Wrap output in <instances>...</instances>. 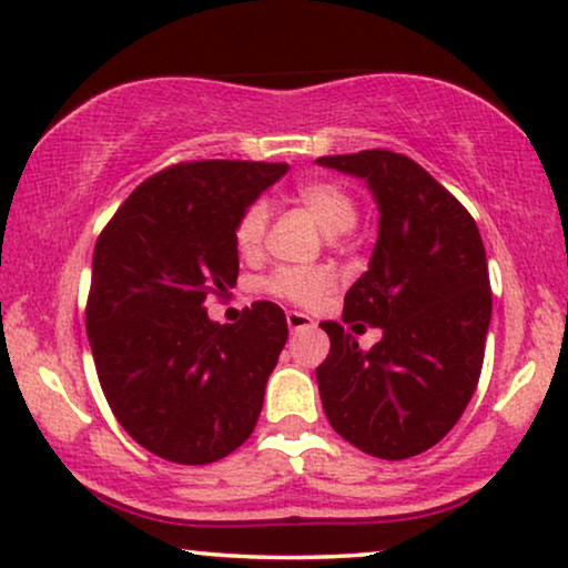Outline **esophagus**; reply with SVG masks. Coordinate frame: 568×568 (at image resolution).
Listing matches in <instances>:
<instances>
[{
	"mask_svg": "<svg viewBox=\"0 0 568 568\" xmlns=\"http://www.w3.org/2000/svg\"><path fill=\"white\" fill-rule=\"evenodd\" d=\"M285 322H288L291 329H306V327H314V320L308 317L304 312H288L285 314Z\"/></svg>",
	"mask_w": 568,
	"mask_h": 568,
	"instance_id": "1",
	"label": "esophagus"
}]
</instances>
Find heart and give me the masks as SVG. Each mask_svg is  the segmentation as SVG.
Here are the masks:
<instances>
[{
  "instance_id": "heart-1",
  "label": "heart",
  "mask_w": 568,
  "mask_h": 568,
  "mask_svg": "<svg viewBox=\"0 0 568 568\" xmlns=\"http://www.w3.org/2000/svg\"><path fill=\"white\" fill-rule=\"evenodd\" d=\"M298 204L312 214L320 231L327 239L348 233L356 225V204L346 191L337 189L335 183L327 181H308L301 183L296 191ZM264 233H267V206L262 201L251 204L246 212L241 214L239 225H235V246L243 256H254L262 248ZM333 285V275L325 270H277L275 275L267 280V291L275 293L280 298H288L293 304H314L322 293L329 291Z\"/></svg>"
}]
</instances>
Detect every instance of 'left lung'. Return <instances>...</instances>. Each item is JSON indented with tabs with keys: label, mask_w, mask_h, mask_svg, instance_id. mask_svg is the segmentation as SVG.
I'll use <instances>...</instances> for the list:
<instances>
[{
	"label": "left lung",
	"mask_w": 568,
	"mask_h": 568,
	"mask_svg": "<svg viewBox=\"0 0 568 568\" xmlns=\"http://www.w3.org/2000/svg\"><path fill=\"white\" fill-rule=\"evenodd\" d=\"M317 164L367 183L379 214L343 322H322V408L364 454L412 458L440 443L475 396L493 314L483 239L471 214L404 154L369 149ZM367 324L384 337L364 352L355 335Z\"/></svg>",
	"instance_id": "1"
}]
</instances>
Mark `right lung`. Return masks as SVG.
Segmentation results:
<instances>
[{"instance_id":"add662e5","label":"right lung","mask_w":568,"mask_h":568,"mask_svg":"<svg viewBox=\"0 0 568 568\" xmlns=\"http://www.w3.org/2000/svg\"><path fill=\"white\" fill-rule=\"evenodd\" d=\"M288 164L204 160L143 181L99 235L85 333L112 414L175 464H212L254 433L288 341L256 301L235 325L206 314L239 277L235 225Z\"/></svg>"}]
</instances>
